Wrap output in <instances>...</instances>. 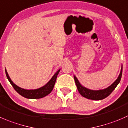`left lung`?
<instances>
[{"mask_svg":"<svg viewBox=\"0 0 128 128\" xmlns=\"http://www.w3.org/2000/svg\"><path fill=\"white\" fill-rule=\"evenodd\" d=\"M122 74V67H121V72H120V74L118 79L111 86H110L108 88L104 89H101V90H90V89H88L86 87H84L83 86L81 85V84L79 82L78 78L75 76H74V78L76 84V86L78 88V91L79 92L80 95L82 96L83 97L88 99V100L99 101V100H104V99L107 98L108 96H109L112 93V92L114 90L115 88L117 87V86L118 85L119 83L121 81Z\"/></svg>","mask_w":128,"mask_h":128,"instance_id":"1","label":"left lung"}]
</instances>
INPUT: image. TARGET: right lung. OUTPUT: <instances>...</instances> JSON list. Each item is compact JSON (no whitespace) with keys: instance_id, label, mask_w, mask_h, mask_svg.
I'll use <instances>...</instances> for the list:
<instances>
[{"instance_id":"right-lung-1","label":"right lung","mask_w":128,"mask_h":128,"mask_svg":"<svg viewBox=\"0 0 128 128\" xmlns=\"http://www.w3.org/2000/svg\"><path fill=\"white\" fill-rule=\"evenodd\" d=\"M60 70V69H59V70L54 74V75L53 76L52 78H51V79H50L46 85H44V86L41 87V88H38V89H30V90L22 89V88H20L18 86L15 84L13 82V81L11 80L9 76H8L6 69V73L7 79L9 80L11 85L13 86V88H14L15 90H16L20 95H21L22 96H23V97L26 98L27 99L36 100V99L42 98L45 97V96H48V94H49L51 92L52 90L54 89V85H55L56 81L57 79V77H58Z\"/></svg>"}]
</instances>
